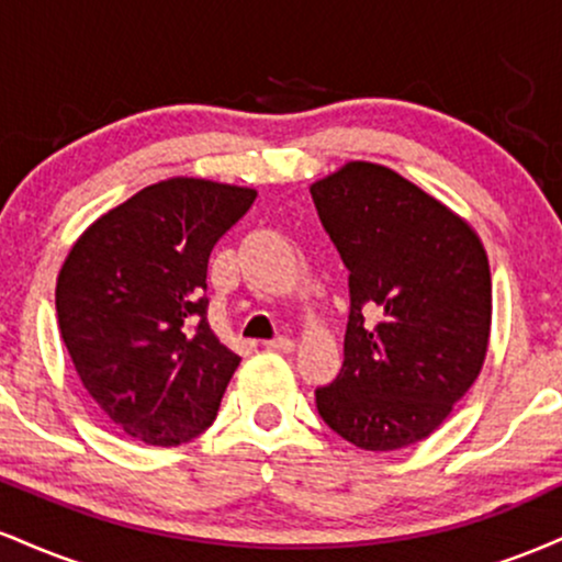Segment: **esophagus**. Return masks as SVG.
<instances>
[{
    "instance_id": "esophagus-1",
    "label": "esophagus",
    "mask_w": 562,
    "mask_h": 562,
    "mask_svg": "<svg viewBox=\"0 0 562 562\" xmlns=\"http://www.w3.org/2000/svg\"><path fill=\"white\" fill-rule=\"evenodd\" d=\"M267 348L269 351H282V353H290L295 348V344L293 340L288 338V335H280V338H274V340H267Z\"/></svg>"
}]
</instances>
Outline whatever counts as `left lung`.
<instances>
[{"label":"left lung","mask_w":562,"mask_h":562,"mask_svg":"<svg viewBox=\"0 0 562 562\" xmlns=\"http://www.w3.org/2000/svg\"><path fill=\"white\" fill-rule=\"evenodd\" d=\"M348 269L344 367L317 409L353 447L423 441L479 378L492 333V272L481 237L389 166L348 160L312 184Z\"/></svg>","instance_id":"obj_1"}]
</instances>
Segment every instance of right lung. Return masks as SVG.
Instances as JSON below:
<instances>
[{"label":"right lung","instance_id":"add662e5","mask_svg":"<svg viewBox=\"0 0 562 562\" xmlns=\"http://www.w3.org/2000/svg\"><path fill=\"white\" fill-rule=\"evenodd\" d=\"M256 190L173 177L89 224L55 308L83 389L126 436L177 447L216 420L240 357L209 325L205 272Z\"/></svg>","mask_w":562,"mask_h":562}]
</instances>
